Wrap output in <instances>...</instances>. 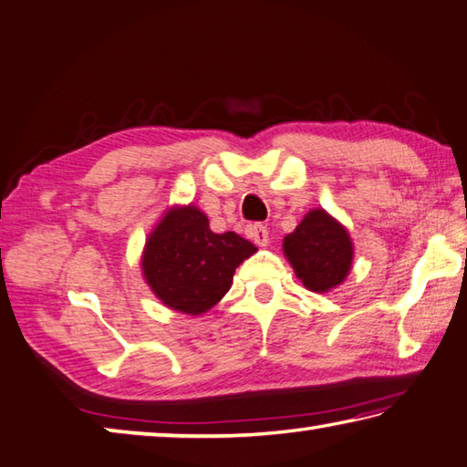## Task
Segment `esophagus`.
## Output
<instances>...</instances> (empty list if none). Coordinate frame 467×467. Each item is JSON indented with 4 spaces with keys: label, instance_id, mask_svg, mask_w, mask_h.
<instances>
[{
    "label": "esophagus",
    "instance_id": "34e87169",
    "mask_svg": "<svg viewBox=\"0 0 467 467\" xmlns=\"http://www.w3.org/2000/svg\"><path fill=\"white\" fill-rule=\"evenodd\" d=\"M247 234L251 236V241L259 244V247H265L267 241H269V233H267V226L263 224H249L247 226Z\"/></svg>",
    "mask_w": 467,
    "mask_h": 467
}]
</instances>
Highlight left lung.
<instances>
[{
  "mask_svg": "<svg viewBox=\"0 0 467 467\" xmlns=\"http://www.w3.org/2000/svg\"><path fill=\"white\" fill-rule=\"evenodd\" d=\"M284 255L310 292H328L345 282L353 261L347 228L325 210H310L284 239Z\"/></svg>",
  "mask_w": 467,
  "mask_h": 467,
  "instance_id": "8db88e82",
  "label": "left lung"
}]
</instances>
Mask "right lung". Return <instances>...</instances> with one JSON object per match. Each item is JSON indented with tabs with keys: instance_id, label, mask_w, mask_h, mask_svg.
Masks as SVG:
<instances>
[{
	"instance_id": "right-lung-1",
	"label": "right lung",
	"mask_w": 467,
	"mask_h": 467,
	"mask_svg": "<svg viewBox=\"0 0 467 467\" xmlns=\"http://www.w3.org/2000/svg\"><path fill=\"white\" fill-rule=\"evenodd\" d=\"M257 247L233 231H210L196 206L165 212L142 251V275L167 308L198 317L231 290L234 269Z\"/></svg>"
}]
</instances>
